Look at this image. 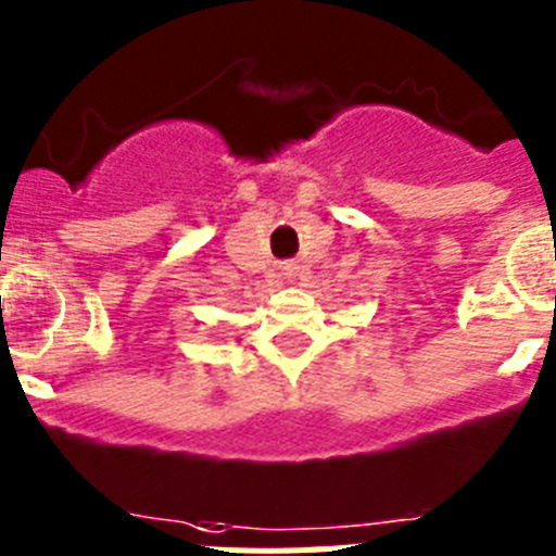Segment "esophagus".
I'll list each match as a JSON object with an SVG mask.
<instances>
[{"mask_svg":"<svg viewBox=\"0 0 556 556\" xmlns=\"http://www.w3.org/2000/svg\"><path fill=\"white\" fill-rule=\"evenodd\" d=\"M287 269H289V267H287ZM287 275H292V273H287Z\"/></svg>","mask_w":556,"mask_h":556,"instance_id":"1","label":"esophagus"}]
</instances>
